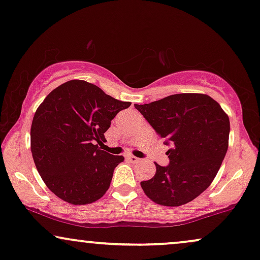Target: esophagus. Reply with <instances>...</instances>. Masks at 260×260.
Instances as JSON below:
<instances>
[{
  "instance_id": "obj_1",
  "label": "esophagus",
  "mask_w": 260,
  "mask_h": 260,
  "mask_svg": "<svg viewBox=\"0 0 260 260\" xmlns=\"http://www.w3.org/2000/svg\"><path fill=\"white\" fill-rule=\"evenodd\" d=\"M127 159H129V160L131 161V162H134V164L140 162V161H141V159H138V157L134 156V155H129V156H127Z\"/></svg>"
}]
</instances>
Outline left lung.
<instances>
[{"mask_svg":"<svg viewBox=\"0 0 260 260\" xmlns=\"http://www.w3.org/2000/svg\"><path fill=\"white\" fill-rule=\"evenodd\" d=\"M135 107L172 144L166 167L155 162L156 173L142 181L154 203L180 207L210 186L228 149L229 118L207 94H173ZM167 142V143H168Z\"/></svg>","mask_w":260,"mask_h":260,"instance_id":"1","label":"left lung"}]
</instances>
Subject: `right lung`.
I'll return each mask as SVG.
<instances>
[{"label": "right lung", "mask_w": 260, "mask_h": 260, "mask_svg": "<svg viewBox=\"0 0 260 260\" xmlns=\"http://www.w3.org/2000/svg\"><path fill=\"white\" fill-rule=\"evenodd\" d=\"M131 103L107 95L83 80H70L50 92L31 125V151L49 190L70 204H90L109 190L122 155L101 150L111 120Z\"/></svg>", "instance_id": "right-lung-1"}]
</instances>
